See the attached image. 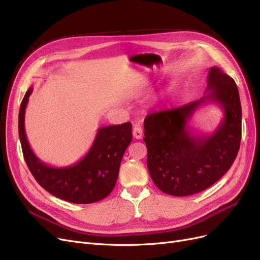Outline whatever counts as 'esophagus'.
I'll use <instances>...</instances> for the list:
<instances>
[{
    "label": "esophagus",
    "mask_w": 260,
    "mask_h": 260,
    "mask_svg": "<svg viewBox=\"0 0 260 260\" xmlns=\"http://www.w3.org/2000/svg\"><path fill=\"white\" fill-rule=\"evenodd\" d=\"M133 136L136 139L142 138V128L139 124H135L133 127Z\"/></svg>",
    "instance_id": "34e87169"
}]
</instances>
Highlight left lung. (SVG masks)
Wrapping results in <instances>:
<instances>
[{"instance_id": "left-lung-1", "label": "left lung", "mask_w": 260, "mask_h": 260, "mask_svg": "<svg viewBox=\"0 0 260 260\" xmlns=\"http://www.w3.org/2000/svg\"><path fill=\"white\" fill-rule=\"evenodd\" d=\"M206 91L197 102L145 119L148 170L155 186L166 194L187 197L207 189L229 171L238 155L242 109L236 82L218 67H212ZM206 102L221 105L224 120L211 136H193L187 121Z\"/></svg>"}]
</instances>
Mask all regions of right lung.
Instances as JSON below:
<instances>
[{"instance_id": "add662e5", "label": "right lung", "mask_w": 260, "mask_h": 260, "mask_svg": "<svg viewBox=\"0 0 260 260\" xmlns=\"http://www.w3.org/2000/svg\"><path fill=\"white\" fill-rule=\"evenodd\" d=\"M33 88L24 95L18 116V132L24 161L41 187L75 204L97 202L110 194L118 179L125 150L133 139L132 124L100 127L86 155L70 166L46 165L33 153L24 131V112Z\"/></svg>"}]
</instances>
